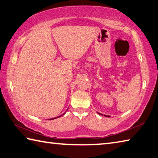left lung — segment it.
<instances>
[{"instance_id": "8db88e82", "label": "left lung", "mask_w": 158, "mask_h": 158, "mask_svg": "<svg viewBox=\"0 0 158 158\" xmlns=\"http://www.w3.org/2000/svg\"><path fill=\"white\" fill-rule=\"evenodd\" d=\"M98 114H102V115H103V114H101V113H98ZM104 116H105V117H110V116H109V115H106V114H104Z\"/></svg>"}]
</instances>
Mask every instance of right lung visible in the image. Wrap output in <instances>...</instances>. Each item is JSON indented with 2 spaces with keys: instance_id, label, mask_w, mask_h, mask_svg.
I'll return each mask as SVG.
<instances>
[{
  "instance_id": "add662e5",
  "label": "right lung",
  "mask_w": 158,
  "mask_h": 158,
  "mask_svg": "<svg viewBox=\"0 0 158 158\" xmlns=\"http://www.w3.org/2000/svg\"><path fill=\"white\" fill-rule=\"evenodd\" d=\"M66 110V111H67ZM66 111H65V112H66ZM65 113H64V114H64L65 113ZM63 114H61V115H60V116H59V117H54V118H52V119H50V120H52V119H56V118H58V117H61L62 115H63Z\"/></svg>"
}]
</instances>
